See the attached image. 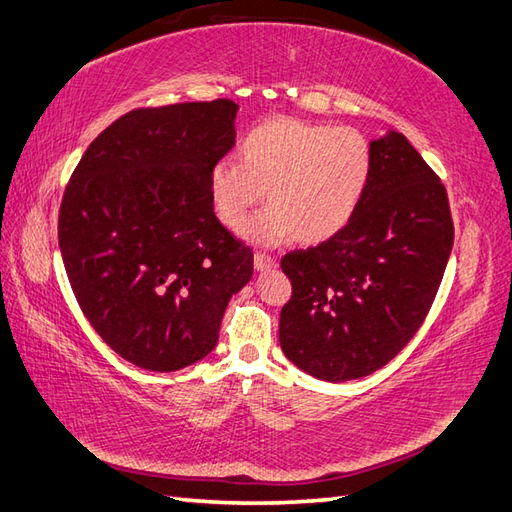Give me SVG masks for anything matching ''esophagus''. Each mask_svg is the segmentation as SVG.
<instances>
[{
  "mask_svg": "<svg viewBox=\"0 0 512 512\" xmlns=\"http://www.w3.org/2000/svg\"><path fill=\"white\" fill-rule=\"evenodd\" d=\"M254 267H256L258 271L274 269V267H276V258L271 256V254H265V252H256V254H254Z\"/></svg>",
  "mask_w": 512,
  "mask_h": 512,
  "instance_id": "obj_1",
  "label": "esophagus"
}]
</instances>
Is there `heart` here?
I'll return each mask as SVG.
<instances>
[{
	"label": "heart",
	"instance_id": "heart-1",
	"mask_svg": "<svg viewBox=\"0 0 512 512\" xmlns=\"http://www.w3.org/2000/svg\"><path fill=\"white\" fill-rule=\"evenodd\" d=\"M370 173L372 149L361 131L280 116L243 133L238 162L223 157L212 166L210 192L219 219L241 227L268 190L272 206L243 227L252 241L322 243L357 212Z\"/></svg>",
	"mask_w": 512,
	"mask_h": 512
}]
</instances>
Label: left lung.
Instances as JSON below:
<instances>
[{
    "label": "left lung",
    "instance_id": "8db88e82",
    "mask_svg": "<svg viewBox=\"0 0 512 512\" xmlns=\"http://www.w3.org/2000/svg\"><path fill=\"white\" fill-rule=\"evenodd\" d=\"M357 212L328 241L280 260L291 298L280 348L322 381L383 368L416 335L434 304L453 247L445 184L405 135L374 140Z\"/></svg>",
    "mask_w": 512,
    "mask_h": 512
}]
</instances>
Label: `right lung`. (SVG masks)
Segmentation results:
<instances>
[{"label":"right lung","instance_id":"obj_1","mask_svg":"<svg viewBox=\"0 0 512 512\" xmlns=\"http://www.w3.org/2000/svg\"><path fill=\"white\" fill-rule=\"evenodd\" d=\"M236 111L227 98L133 109L89 144L65 186L59 247L76 302L138 368L206 357L254 274L252 247L217 219L210 192Z\"/></svg>","mask_w":512,"mask_h":512}]
</instances>
